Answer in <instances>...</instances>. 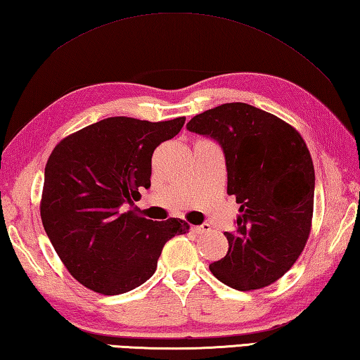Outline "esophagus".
Instances as JSON below:
<instances>
[{
  "label": "esophagus",
  "mask_w": 360,
  "mask_h": 360,
  "mask_svg": "<svg viewBox=\"0 0 360 360\" xmlns=\"http://www.w3.org/2000/svg\"><path fill=\"white\" fill-rule=\"evenodd\" d=\"M193 231L196 232V234H204V232H207V231H210V224L209 223H202V224H198V226H194L193 228Z\"/></svg>",
  "instance_id": "esophagus-1"
}]
</instances>
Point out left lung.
Wrapping results in <instances>:
<instances>
[{"label": "left lung", "instance_id": "left-lung-1", "mask_svg": "<svg viewBox=\"0 0 360 360\" xmlns=\"http://www.w3.org/2000/svg\"><path fill=\"white\" fill-rule=\"evenodd\" d=\"M186 129L223 150L228 194L240 215L224 232L229 250L210 272L237 291L272 285L305 248L310 236L314 167L304 139L272 113L228 103L199 113Z\"/></svg>", "mask_w": 360, "mask_h": 360}]
</instances>
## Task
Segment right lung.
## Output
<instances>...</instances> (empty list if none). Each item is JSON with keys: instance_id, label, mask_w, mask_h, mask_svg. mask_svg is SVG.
<instances>
[{"instance_id": "right-lung-1", "label": "right lung", "mask_w": 360, "mask_h": 360, "mask_svg": "<svg viewBox=\"0 0 360 360\" xmlns=\"http://www.w3.org/2000/svg\"><path fill=\"white\" fill-rule=\"evenodd\" d=\"M184 124L185 117L158 123L109 117L63 139L50 155L44 229L69 274L91 291L118 295L143 285L166 242L190 229L180 218L153 221L123 212L151 185L155 148Z\"/></svg>"}]
</instances>
